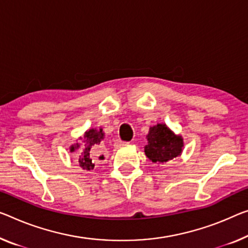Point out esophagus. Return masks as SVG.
I'll return each instance as SVG.
<instances>
[{
  "label": "esophagus",
  "mask_w": 248,
  "mask_h": 248,
  "mask_svg": "<svg viewBox=\"0 0 248 248\" xmlns=\"http://www.w3.org/2000/svg\"><path fill=\"white\" fill-rule=\"evenodd\" d=\"M126 144H128V142H123V140H117L116 142H115V144H114V145H115L116 147H121V146L126 145Z\"/></svg>",
  "instance_id": "esophagus-1"
}]
</instances>
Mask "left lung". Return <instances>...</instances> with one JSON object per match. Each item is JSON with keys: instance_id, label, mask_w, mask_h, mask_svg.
Returning a JSON list of instances; mask_svg holds the SVG:
<instances>
[{"instance_id": "left-lung-1", "label": "left lung", "mask_w": 248, "mask_h": 248, "mask_svg": "<svg viewBox=\"0 0 248 248\" xmlns=\"http://www.w3.org/2000/svg\"><path fill=\"white\" fill-rule=\"evenodd\" d=\"M147 145L144 152L148 158L155 164L167 163L180 156L184 147L181 135H175L166 124H157L150 127L146 135Z\"/></svg>"}]
</instances>
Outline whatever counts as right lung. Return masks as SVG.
I'll return each instance as SVG.
<instances>
[{"mask_svg": "<svg viewBox=\"0 0 248 248\" xmlns=\"http://www.w3.org/2000/svg\"><path fill=\"white\" fill-rule=\"evenodd\" d=\"M102 140H104V133H103L102 128H91L85 132L84 140H83V143L84 144H83V148L78 156V164L83 170H91L94 169L92 157L95 154V152L100 148ZM78 147V144H74V145L70 147V151L74 152Z\"/></svg>", "mask_w": 248, "mask_h": 248, "instance_id": "1", "label": "right lung"}]
</instances>
